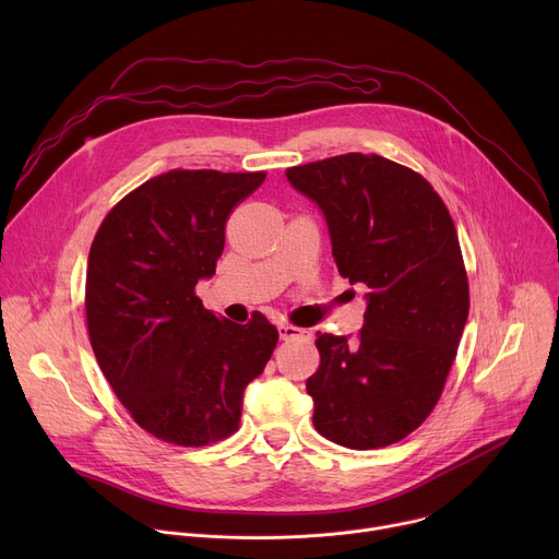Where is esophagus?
Masks as SVG:
<instances>
[{
	"instance_id": "34e87169",
	"label": "esophagus",
	"mask_w": 559,
	"mask_h": 559,
	"mask_svg": "<svg viewBox=\"0 0 559 559\" xmlns=\"http://www.w3.org/2000/svg\"><path fill=\"white\" fill-rule=\"evenodd\" d=\"M278 336L281 341H294V338H309V334L300 328H294V325H278Z\"/></svg>"
}]
</instances>
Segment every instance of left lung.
Here are the masks:
<instances>
[{
    "label": "left lung",
    "instance_id": "obj_1",
    "mask_svg": "<svg viewBox=\"0 0 559 559\" xmlns=\"http://www.w3.org/2000/svg\"><path fill=\"white\" fill-rule=\"evenodd\" d=\"M285 175L323 210L338 274L369 287L356 336L316 334L313 427L347 449L389 447L438 405L464 332L468 281L453 218L423 175L378 154Z\"/></svg>",
    "mask_w": 559,
    "mask_h": 559
}]
</instances>
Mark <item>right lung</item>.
Segmentation results:
<instances>
[{
    "instance_id": "obj_1",
    "label": "right lung",
    "mask_w": 559,
    "mask_h": 559,
    "mask_svg": "<svg viewBox=\"0 0 559 559\" xmlns=\"http://www.w3.org/2000/svg\"><path fill=\"white\" fill-rule=\"evenodd\" d=\"M267 173L170 170L102 221L88 257L86 323L95 358L132 420L179 447H207L241 425L243 391L278 330L214 316L197 283L216 272L225 223Z\"/></svg>"
}]
</instances>
